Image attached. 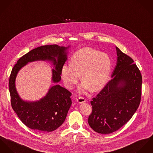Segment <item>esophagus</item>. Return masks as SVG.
I'll use <instances>...</instances> for the list:
<instances>
[{
    "instance_id": "34e87169",
    "label": "esophagus",
    "mask_w": 153,
    "mask_h": 153,
    "mask_svg": "<svg viewBox=\"0 0 153 153\" xmlns=\"http://www.w3.org/2000/svg\"><path fill=\"white\" fill-rule=\"evenodd\" d=\"M77 102H78L79 103H80V104L85 102V99L83 97H79V99L77 100Z\"/></svg>"
}]
</instances>
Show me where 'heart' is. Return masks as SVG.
Wrapping results in <instances>:
<instances>
[{
  "mask_svg": "<svg viewBox=\"0 0 153 153\" xmlns=\"http://www.w3.org/2000/svg\"><path fill=\"white\" fill-rule=\"evenodd\" d=\"M112 66L110 56L91 48H85L72 56L70 65L62 68V77L66 87L73 88L77 85L80 74L83 82L80 91L90 89L92 92L101 90L105 85Z\"/></svg>",
  "mask_w": 153,
  "mask_h": 153,
  "instance_id": "1",
  "label": "heart"
}]
</instances>
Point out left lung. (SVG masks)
<instances>
[{
    "mask_svg": "<svg viewBox=\"0 0 153 153\" xmlns=\"http://www.w3.org/2000/svg\"><path fill=\"white\" fill-rule=\"evenodd\" d=\"M117 64L112 79L91 101L88 123L97 133H113L133 117L141 96L142 76L134 60L117 47Z\"/></svg>",
    "mask_w": 153,
    "mask_h": 153,
    "instance_id": "8db88e82",
    "label": "left lung"
}]
</instances>
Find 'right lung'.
Returning <instances> with one entry per match:
<instances>
[{
  "mask_svg": "<svg viewBox=\"0 0 153 153\" xmlns=\"http://www.w3.org/2000/svg\"><path fill=\"white\" fill-rule=\"evenodd\" d=\"M68 47L53 45L35 48L21 57L12 70L9 87L12 108L22 123L32 130L51 132L59 127L65 121L71 106V93L56 85L52 86L46 96L40 100L25 102L20 98L16 90L17 73L29 62L49 60L54 66V69L52 70V80L58 83L61 80L62 68L67 60L66 50Z\"/></svg>",
  "mask_w": 153,
  "mask_h": 153,
  "instance_id": "add662e5",
  "label": "right lung"
}]
</instances>
